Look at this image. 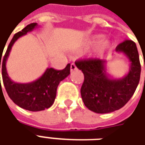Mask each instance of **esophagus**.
Here are the masks:
<instances>
[{
    "label": "esophagus",
    "instance_id": "esophagus-1",
    "mask_svg": "<svg viewBox=\"0 0 145 145\" xmlns=\"http://www.w3.org/2000/svg\"><path fill=\"white\" fill-rule=\"evenodd\" d=\"M76 69V65H75V63H72L70 65V70L71 71H74Z\"/></svg>",
    "mask_w": 145,
    "mask_h": 145
}]
</instances>
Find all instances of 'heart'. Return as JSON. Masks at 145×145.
Returning a JSON list of instances; mask_svg holds the SVG:
<instances>
[{
	"label": "heart",
	"mask_w": 145,
	"mask_h": 145,
	"mask_svg": "<svg viewBox=\"0 0 145 145\" xmlns=\"http://www.w3.org/2000/svg\"><path fill=\"white\" fill-rule=\"evenodd\" d=\"M102 40H103V36L102 35H96V36L93 37L90 43L92 44H99L102 41ZM109 48H110V43L108 40H105V41L102 42L100 46H99V48H98L99 54L105 53V51L109 49Z\"/></svg>",
	"instance_id": "1"
}]
</instances>
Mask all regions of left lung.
Wrapping results in <instances>:
<instances>
[{
  "mask_svg": "<svg viewBox=\"0 0 145 145\" xmlns=\"http://www.w3.org/2000/svg\"><path fill=\"white\" fill-rule=\"evenodd\" d=\"M116 51L122 52L130 61L128 74L122 79H112L106 72V61L85 59L75 62L84 75L80 93L85 106L96 113H109L123 107L133 96L140 81V63L136 44L126 40Z\"/></svg>",
  "mask_w": 145,
  "mask_h": 145,
  "instance_id": "1",
  "label": "left lung"
}]
</instances>
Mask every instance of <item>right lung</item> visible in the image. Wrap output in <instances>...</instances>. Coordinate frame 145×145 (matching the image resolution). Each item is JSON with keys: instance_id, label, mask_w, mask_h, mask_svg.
I'll return each mask as SVG.
<instances>
[{"instance_id": "right-lung-1", "label": "right lung", "mask_w": 145, "mask_h": 145, "mask_svg": "<svg viewBox=\"0 0 145 145\" xmlns=\"http://www.w3.org/2000/svg\"><path fill=\"white\" fill-rule=\"evenodd\" d=\"M37 25L36 22L31 23L26 25L22 31L15 33L2 60V79L9 97L18 106L32 112L44 110L51 107L56 97L58 84L70 74V64H68L62 70L48 68L42 76L28 84H18L10 79L6 69V61L12 46L18 38L25 35L28 32L33 31ZM1 56L2 54L1 60Z\"/></svg>"}]
</instances>
